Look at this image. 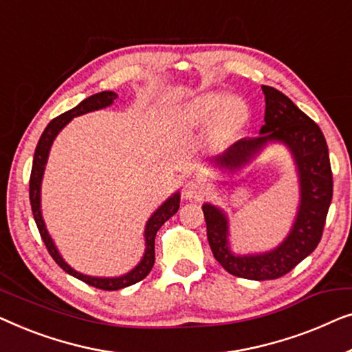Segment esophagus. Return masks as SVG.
I'll use <instances>...</instances> for the list:
<instances>
[{"instance_id":"esophagus-1","label":"esophagus","mask_w":352,"mask_h":352,"mask_svg":"<svg viewBox=\"0 0 352 352\" xmlns=\"http://www.w3.org/2000/svg\"><path fill=\"white\" fill-rule=\"evenodd\" d=\"M206 192H207V188L204 183L196 182V180L186 182L185 188H183V195H185L186 199H201Z\"/></svg>"}]
</instances>
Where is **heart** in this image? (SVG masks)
<instances>
[{
  "instance_id": "b5f03b06",
  "label": "heart",
  "mask_w": 352,
  "mask_h": 352,
  "mask_svg": "<svg viewBox=\"0 0 352 352\" xmlns=\"http://www.w3.org/2000/svg\"><path fill=\"white\" fill-rule=\"evenodd\" d=\"M178 118L186 129L202 127L215 121L220 132L231 133L245 124L249 110L244 102L232 98L230 94L206 92L185 103Z\"/></svg>"
}]
</instances>
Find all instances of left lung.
I'll list each match as a JSON object with an SVG mask.
<instances>
[{"label": "left lung", "mask_w": 352, "mask_h": 352, "mask_svg": "<svg viewBox=\"0 0 352 352\" xmlns=\"http://www.w3.org/2000/svg\"><path fill=\"white\" fill-rule=\"evenodd\" d=\"M265 94V126L261 135L232 143L210 162L236 172L254 160L271 142L289 148L300 183V206L292 230L273 250L263 254L234 255L230 249V225L221 209L202 206L212 254L228 273L252 280L277 279L313 254L322 237L327 212L333 195L329 148L320 127L306 116L289 97L274 87L261 86Z\"/></svg>", "instance_id": "obj_1"}]
</instances>
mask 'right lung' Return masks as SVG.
<instances>
[{
  "label": "right lung",
  "mask_w": 352,
  "mask_h": 352,
  "mask_svg": "<svg viewBox=\"0 0 352 352\" xmlns=\"http://www.w3.org/2000/svg\"><path fill=\"white\" fill-rule=\"evenodd\" d=\"M116 97H118V94L111 92V91H103V92L94 94V96L84 98V100L79 103V105H76L75 108L65 111L60 116L54 118V120L47 124V127L44 129L41 137H39V142H38L36 150H34V156H33L32 175H30V204H32L34 221H36L39 234H41V239L44 242V245H46L47 252L51 254L54 261H56V263L60 266L65 273L72 274L73 277H76V279L86 282V284L97 287V289H102V290L124 289V287L137 284V282L145 279V277L150 274L153 265H155L156 232L162 225L166 223L167 220L170 219V217H174L177 214L178 207H180V192L177 191L164 202V204H161L160 207H157L155 214L148 219L146 226H145V234H143L145 236V254H143L140 263H138L132 271H129L127 274H122L120 277H94V276L78 273V271L73 270L72 266L62 258V255L58 254V250H57L56 244H54L52 237L49 236V232L46 230V225H44L43 214H41V182H43L44 169H46L49 151H51V146H52L54 140H56L57 133L60 132L62 129L73 120V118L86 115V113H89V111L102 110V108L110 107L111 103L116 100Z\"/></svg>",
  "instance_id": "obj_1"
}]
</instances>
